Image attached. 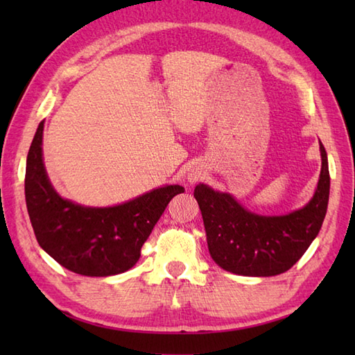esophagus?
Listing matches in <instances>:
<instances>
[{
	"mask_svg": "<svg viewBox=\"0 0 355 355\" xmlns=\"http://www.w3.org/2000/svg\"><path fill=\"white\" fill-rule=\"evenodd\" d=\"M202 172L201 169H192L189 173H187V180H189L191 183H197L198 180H201Z\"/></svg>",
	"mask_w": 355,
	"mask_h": 355,
	"instance_id": "obj_1",
	"label": "esophagus"
}]
</instances>
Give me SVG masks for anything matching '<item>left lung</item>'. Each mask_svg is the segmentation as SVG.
Here are the masks:
<instances>
[{
  "label": "left lung",
  "mask_w": 355,
  "mask_h": 355,
  "mask_svg": "<svg viewBox=\"0 0 355 355\" xmlns=\"http://www.w3.org/2000/svg\"><path fill=\"white\" fill-rule=\"evenodd\" d=\"M322 169L313 198L286 215L250 212L227 192L200 183L193 197L205 221L212 259L230 273L241 276H276L296 263L325 220L329 200L327 150L320 141Z\"/></svg>",
  "instance_id": "left-lung-1"
}]
</instances>
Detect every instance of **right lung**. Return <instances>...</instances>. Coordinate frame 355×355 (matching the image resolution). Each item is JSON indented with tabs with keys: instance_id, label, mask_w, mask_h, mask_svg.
I'll list each match as a JSON object with an SVG mask.
<instances>
[{
	"instance_id": "right-lung-1",
	"label": "right lung",
	"mask_w": 355,
	"mask_h": 355,
	"mask_svg": "<svg viewBox=\"0 0 355 355\" xmlns=\"http://www.w3.org/2000/svg\"><path fill=\"white\" fill-rule=\"evenodd\" d=\"M44 122L28 149L26 202L37 244L67 270L82 276L125 273L180 184H166L111 207H88L62 198L50 183L42 158Z\"/></svg>"
}]
</instances>
